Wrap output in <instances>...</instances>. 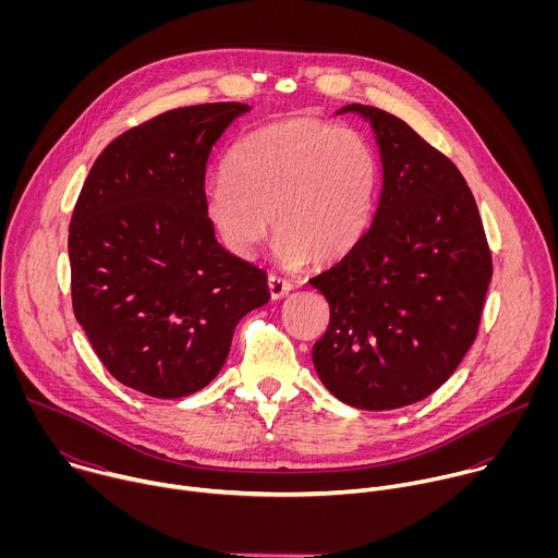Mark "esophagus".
<instances>
[{"instance_id": "34e87169", "label": "esophagus", "mask_w": 558, "mask_h": 558, "mask_svg": "<svg viewBox=\"0 0 558 558\" xmlns=\"http://www.w3.org/2000/svg\"><path fill=\"white\" fill-rule=\"evenodd\" d=\"M267 284H269V293H271V298H274V300L284 298V295L293 289V284H291L289 280H284V278H280V276H274V274L269 276Z\"/></svg>"}]
</instances>
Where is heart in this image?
Segmentation results:
<instances>
[{
    "instance_id": "obj_1",
    "label": "heart",
    "mask_w": 558,
    "mask_h": 558,
    "mask_svg": "<svg viewBox=\"0 0 558 558\" xmlns=\"http://www.w3.org/2000/svg\"><path fill=\"white\" fill-rule=\"evenodd\" d=\"M377 179L375 151L357 130L284 119L231 147L222 181L205 190L203 211L222 247L238 258L254 256L271 222L280 263L329 265L364 235Z\"/></svg>"
}]
</instances>
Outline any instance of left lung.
Here are the masks:
<instances>
[{
  "label": "left lung",
  "instance_id": "8db88e82",
  "mask_svg": "<svg viewBox=\"0 0 558 558\" xmlns=\"http://www.w3.org/2000/svg\"><path fill=\"white\" fill-rule=\"evenodd\" d=\"M379 147L381 194L371 227L308 282L331 308L313 344L317 377L340 402L390 411L435 392L480 329L493 258L465 179L409 123L351 104Z\"/></svg>",
  "mask_w": 558,
  "mask_h": 558
}]
</instances>
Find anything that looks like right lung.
<instances>
[{"label":"right lung","instance_id":"right-lung-1","mask_svg":"<svg viewBox=\"0 0 558 558\" xmlns=\"http://www.w3.org/2000/svg\"><path fill=\"white\" fill-rule=\"evenodd\" d=\"M252 108L170 110L117 136L72 211V308L121 384L161 400L205 388L233 329L267 304V274L229 254L203 211L214 143Z\"/></svg>","mask_w":558,"mask_h":558}]
</instances>
